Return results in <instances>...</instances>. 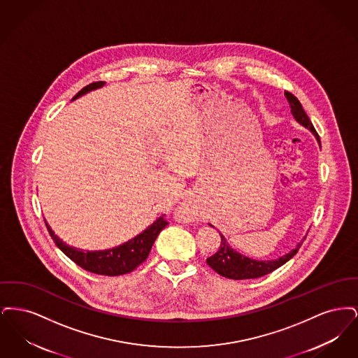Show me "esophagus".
I'll use <instances>...</instances> for the list:
<instances>
[{
  "instance_id": "esophagus-1",
  "label": "esophagus",
  "mask_w": 358,
  "mask_h": 358,
  "mask_svg": "<svg viewBox=\"0 0 358 358\" xmlns=\"http://www.w3.org/2000/svg\"><path fill=\"white\" fill-rule=\"evenodd\" d=\"M182 205H185V203H184V204H182Z\"/></svg>"
}]
</instances>
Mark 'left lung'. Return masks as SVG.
I'll use <instances>...</instances> for the list:
<instances>
[{
    "label": "left lung",
    "mask_w": 358,
    "mask_h": 358,
    "mask_svg": "<svg viewBox=\"0 0 358 358\" xmlns=\"http://www.w3.org/2000/svg\"><path fill=\"white\" fill-rule=\"evenodd\" d=\"M286 98L289 103L291 107V114L294 117V120H296L299 124H302L305 129L310 130L314 136L317 138L320 148H321V141L320 136L317 134L313 123L310 118L307 117L301 102L291 94V92H285ZM210 227H213L212 224H209ZM222 238V243H220V248L217 250V252L215 255L210 256L206 259V263L209 267H212L216 273L222 276H225L228 279H235V280H240V279H255V278H260L263 275L273 273V270L279 268L280 266H283L286 262H289L292 256L295 255L299 250V247L302 245L303 240L301 243H298L295 245V248H292L289 252L286 255L280 256L278 259L273 260H256V259H251L248 256L243 255L238 252L236 250H234L227 238H224V235L220 234Z\"/></svg>",
    "instance_id": "8db88e82"
}]
</instances>
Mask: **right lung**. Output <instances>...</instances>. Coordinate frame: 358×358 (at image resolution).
<instances>
[{
	"instance_id": "add662e5",
	"label": "right lung",
	"mask_w": 358,
	"mask_h": 358,
	"mask_svg": "<svg viewBox=\"0 0 358 358\" xmlns=\"http://www.w3.org/2000/svg\"><path fill=\"white\" fill-rule=\"evenodd\" d=\"M106 82H96V83L85 85L83 90H80L73 96L72 101L83 96L90 91L102 88ZM45 225L48 228L52 240L59 247V250H62L78 266H80L82 268H85L90 273L117 276V275L131 273L141 263L146 260V257L150 254L155 238L168 225V222L164 219V215H162L145 231L136 235V238H130L129 241L120 244L117 247L102 250V251H85L80 248L71 247L59 236L55 235L48 222H45Z\"/></svg>"
}]
</instances>
